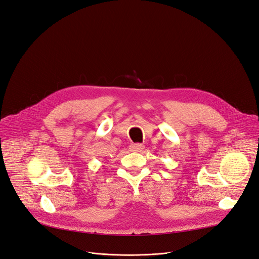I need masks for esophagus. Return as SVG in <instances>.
I'll use <instances>...</instances> for the list:
<instances>
[{"label": "esophagus", "instance_id": "34e87169", "mask_svg": "<svg viewBox=\"0 0 259 259\" xmlns=\"http://www.w3.org/2000/svg\"><path fill=\"white\" fill-rule=\"evenodd\" d=\"M144 148H145V146L142 144H131L130 145V150L135 151V152H141Z\"/></svg>", "mask_w": 259, "mask_h": 259}]
</instances>
